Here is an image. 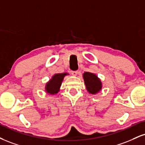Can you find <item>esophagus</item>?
I'll use <instances>...</instances> for the list:
<instances>
[{
	"mask_svg": "<svg viewBox=\"0 0 145 145\" xmlns=\"http://www.w3.org/2000/svg\"><path fill=\"white\" fill-rule=\"evenodd\" d=\"M71 74L73 75V76H77L78 72V71H71Z\"/></svg>",
	"mask_w": 145,
	"mask_h": 145,
	"instance_id": "1",
	"label": "esophagus"
}]
</instances>
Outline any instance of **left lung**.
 <instances>
[{
    "label": "left lung",
    "instance_id": "left-lung-1",
    "mask_svg": "<svg viewBox=\"0 0 145 145\" xmlns=\"http://www.w3.org/2000/svg\"><path fill=\"white\" fill-rule=\"evenodd\" d=\"M86 90L90 93L95 95L99 92L102 88V83L100 79L95 74L90 72H84L83 74Z\"/></svg>",
    "mask_w": 145,
    "mask_h": 145
}]
</instances>
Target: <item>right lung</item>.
<instances>
[{"instance_id":"right-lung-1","label":"right lung","mask_w":145,"mask_h":145,"mask_svg":"<svg viewBox=\"0 0 145 145\" xmlns=\"http://www.w3.org/2000/svg\"><path fill=\"white\" fill-rule=\"evenodd\" d=\"M66 75H67V73H63V74H56L52 77L51 80H49L48 83L46 85V91L48 93L54 95L57 94L59 92V88H60L61 82L63 80V78Z\"/></svg>"}]
</instances>
